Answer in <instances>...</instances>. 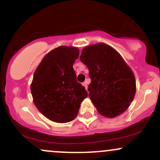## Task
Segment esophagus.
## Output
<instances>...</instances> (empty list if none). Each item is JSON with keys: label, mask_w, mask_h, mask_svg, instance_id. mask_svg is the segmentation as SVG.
<instances>
[{"label": "esophagus", "mask_w": 160, "mask_h": 160, "mask_svg": "<svg viewBox=\"0 0 160 160\" xmlns=\"http://www.w3.org/2000/svg\"><path fill=\"white\" fill-rule=\"evenodd\" d=\"M82 85H83L84 86H85V89L86 90H88V85H87V82H83V83H82Z\"/></svg>", "instance_id": "obj_1"}]
</instances>
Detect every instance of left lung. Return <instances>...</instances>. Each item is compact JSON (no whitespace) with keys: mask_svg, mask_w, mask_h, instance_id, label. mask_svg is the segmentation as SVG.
Here are the masks:
<instances>
[{"mask_svg":"<svg viewBox=\"0 0 160 160\" xmlns=\"http://www.w3.org/2000/svg\"><path fill=\"white\" fill-rule=\"evenodd\" d=\"M80 60L89 70V97L100 114L114 118L133 101L136 82L121 55L104 43L86 47Z\"/></svg>","mask_w":160,"mask_h":160,"instance_id":"left-lung-1","label":"left lung"}]
</instances>
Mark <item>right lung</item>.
Instances as JSON below:
<instances>
[{
  "label": "right lung",
  "mask_w": 160,
  "mask_h": 160,
  "mask_svg": "<svg viewBox=\"0 0 160 160\" xmlns=\"http://www.w3.org/2000/svg\"><path fill=\"white\" fill-rule=\"evenodd\" d=\"M78 55L77 48L58 47L43 58L34 73L31 84L34 103L55 122L72 121L82 101L88 97L85 87L76 81L73 69Z\"/></svg>",
  "instance_id": "right-lung-1"
}]
</instances>
